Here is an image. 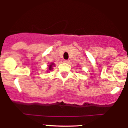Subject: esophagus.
Here are the masks:
<instances>
[{
	"label": "esophagus",
	"mask_w": 128,
	"mask_h": 128,
	"mask_svg": "<svg viewBox=\"0 0 128 128\" xmlns=\"http://www.w3.org/2000/svg\"><path fill=\"white\" fill-rule=\"evenodd\" d=\"M69 62V60H64V62H65V63H68Z\"/></svg>",
	"instance_id": "esophagus-1"
}]
</instances>
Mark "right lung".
<instances>
[{"mask_svg": "<svg viewBox=\"0 0 128 128\" xmlns=\"http://www.w3.org/2000/svg\"><path fill=\"white\" fill-rule=\"evenodd\" d=\"M54 65V64H50V65H49V66H48V70H52V66H53Z\"/></svg>", "mask_w": 128, "mask_h": 128, "instance_id": "1", "label": "right lung"}]
</instances>
